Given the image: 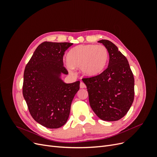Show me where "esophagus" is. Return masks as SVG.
<instances>
[{"label": "esophagus", "instance_id": "esophagus-1", "mask_svg": "<svg viewBox=\"0 0 157 157\" xmlns=\"http://www.w3.org/2000/svg\"><path fill=\"white\" fill-rule=\"evenodd\" d=\"M86 87V85H85V84L83 82H81L80 84V88H84Z\"/></svg>", "mask_w": 157, "mask_h": 157}]
</instances>
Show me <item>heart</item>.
I'll return each mask as SVG.
<instances>
[{
  "label": "heart",
  "mask_w": 157,
  "mask_h": 157,
  "mask_svg": "<svg viewBox=\"0 0 157 157\" xmlns=\"http://www.w3.org/2000/svg\"><path fill=\"white\" fill-rule=\"evenodd\" d=\"M108 51L103 45H79L71 49L67 56V68L80 67L87 76H94L101 72L108 59Z\"/></svg>",
  "instance_id": "1"
}]
</instances>
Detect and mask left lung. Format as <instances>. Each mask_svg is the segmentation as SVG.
<instances>
[{"instance_id": "obj_1", "label": "left lung", "mask_w": 157, "mask_h": 157, "mask_svg": "<svg viewBox=\"0 0 157 157\" xmlns=\"http://www.w3.org/2000/svg\"><path fill=\"white\" fill-rule=\"evenodd\" d=\"M109 54L108 67L99 75L83 78L90 105L103 121L120 120L134 99V78L126 57L112 42L101 40Z\"/></svg>"}]
</instances>
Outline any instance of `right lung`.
Returning <instances> with one entry per match:
<instances>
[{"instance_id": "right-lung-1", "label": "right lung", "mask_w": 157, "mask_h": 157, "mask_svg": "<svg viewBox=\"0 0 157 157\" xmlns=\"http://www.w3.org/2000/svg\"><path fill=\"white\" fill-rule=\"evenodd\" d=\"M73 43L44 42L37 47L25 66L23 95L31 117L46 128H60L67 122L71 105L80 88V81L64 83L67 75L63 57Z\"/></svg>"}]
</instances>
